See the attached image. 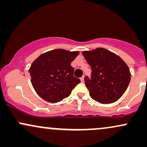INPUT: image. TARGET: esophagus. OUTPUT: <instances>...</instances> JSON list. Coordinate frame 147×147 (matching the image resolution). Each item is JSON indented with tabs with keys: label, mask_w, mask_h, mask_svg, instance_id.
Wrapping results in <instances>:
<instances>
[{
	"label": "esophagus",
	"mask_w": 147,
	"mask_h": 147,
	"mask_svg": "<svg viewBox=\"0 0 147 147\" xmlns=\"http://www.w3.org/2000/svg\"><path fill=\"white\" fill-rule=\"evenodd\" d=\"M81 82H82V83H83V82H84V76H83V77H81Z\"/></svg>",
	"instance_id": "34e87169"
}]
</instances>
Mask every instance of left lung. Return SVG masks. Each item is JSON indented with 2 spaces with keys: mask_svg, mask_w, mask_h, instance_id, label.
I'll list each match as a JSON object with an SVG mask.
<instances>
[{
  "mask_svg": "<svg viewBox=\"0 0 147 147\" xmlns=\"http://www.w3.org/2000/svg\"><path fill=\"white\" fill-rule=\"evenodd\" d=\"M82 55L90 65L91 77H84L91 98L102 104H111L120 98L131 81V72L125 62L104 48L84 51Z\"/></svg>",
  "mask_w": 147,
  "mask_h": 147,
  "instance_id": "1",
  "label": "left lung"
}]
</instances>
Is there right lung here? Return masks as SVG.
I'll return each instance as SVG.
<instances>
[{
    "label": "right lung",
    "instance_id": "1",
    "mask_svg": "<svg viewBox=\"0 0 147 147\" xmlns=\"http://www.w3.org/2000/svg\"><path fill=\"white\" fill-rule=\"evenodd\" d=\"M79 53L57 49L43 54L32 63L31 83L41 98L52 103L60 102L80 83V79L74 77L70 65Z\"/></svg>",
    "mask_w": 147,
    "mask_h": 147
}]
</instances>
